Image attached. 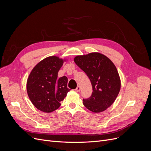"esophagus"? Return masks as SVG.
<instances>
[{
	"label": "esophagus",
	"mask_w": 151,
	"mask_h": 151,
	"mask_svg": "<svg viewBox=\"0 0 151 151\" xmlns=\"http://www.w3.org/2000/svg\"><path fill=\"white\" fill-rule=\"evenodd\" d=\"M75 91H76V92H79V91H81V87L79 86H77V88L75 89Z\"/></svg>",
	"instance_id": "34e87169"
}]
</instances>
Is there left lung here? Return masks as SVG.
Returning <instances> with one entry per match:
<instances>
[{
  "label": "left lung",
  "instance_id": "1",
  "mask_svg": "<svg viewBox=\"0 0 151 151\" xmlns=\"http://www.w3.org/2000/svg\"><path fill=\"white\" fill-rule=\"evenodd\" d=\"M76 65L89 78L93 93L83 104L94 113L102 112L115 101L121 88V81L115 65L104 55L93 52L74 58Z\"/></svg>",
  "mask_w": 151,
  "mask_h": 151
}]
</instances>
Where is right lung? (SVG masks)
<instances>
[{"mask_svg": "<svg viewBox=\"0 0 151 151\" xmlns=\"http://www.w3.org/2000/svg\"><path fill=\"white\" fill-rule=\"evenodd\" d=\"M65 59L57 56L45 58L35 65L27 80L26 89L29 99L39 110L51 113L58 109L70 91L68 79H58V72Z\"/></svg>", "mask_w": 151, "mask_h": 151, "instance_id": "right-lung-1", "label": "right lung"}]
</instances>
